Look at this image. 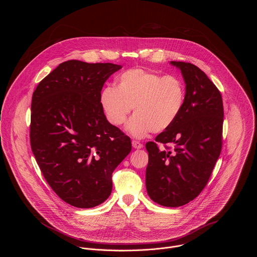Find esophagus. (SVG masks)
<instances>
[{
	"label": "esophagus",
	"mask_w": 257,
	"mask_h": 257,
	"mask_svg": "<svg viewBox=\"0 0 257 257\" xmlns=\"http://www.w3.org/2000/svg\"><path fill=\"white\" fill-rule=\"evenodd\" d=\"M132 145H133V147H134V148H136V149H141V148H143V147H144V146H143L141 143L136 142V141H134V142L132 143Z\"/></svg>",
	"instance_id": "obj_1"
}]
</instances>
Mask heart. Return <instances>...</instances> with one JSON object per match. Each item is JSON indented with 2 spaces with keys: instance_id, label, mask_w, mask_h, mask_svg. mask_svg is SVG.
I'll return each mask as SVG.
<instances>
[{
  "instance_id": "b5f03b06",
  "label": "heart",
  "mask_w": 257,
  "mask_h": 257,
  "mask_svg": "<svg viewBox=\"0 0 257 257\" xmlns=\"http://www.w3.org/2000/svg\"><path fill=\"white\" fill-rule=\"evenodd\" d=\"M114 83V87L102 90L101 108L114 126L122 124L134 108L136 114L125 126L134 138L143 139L151 132L168 130L183 110L186 88L176 75L134 68L118 74Z\"/></svg>"
}]
</instances>
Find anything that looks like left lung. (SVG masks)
Listing matches in <instances>:
<instances>
[{"label":"left lung","mask_w":257,"mask_h":257,"mask_svg":"<svg viewBox=\"0 0 257 257\" xmlns=\"http://www.w3.org/2000/svg\"><path fill=\"white\" fill-rule=\"evenodd\" d=\"M183 77L186 101L177 120L146 145V174L150 199L163 207H180L205 188L221 149L223 108L215 84L199 67L171 61ZM157 143L174 144L173 152L159 150Z\"/></svg>","instance_id":"left-lung-1"}]
</instances>
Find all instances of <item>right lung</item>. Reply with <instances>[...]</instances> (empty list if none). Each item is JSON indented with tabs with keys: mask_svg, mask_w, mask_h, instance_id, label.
Returning a JSON list of instances; mask_svg holds the SVG:
<instances>
[{
	"mask_svg": "<svg viewBox=\"0 0 257 257\" xmlns=\"http://www.w3.org/2000/svg\"><path fill=\"white\" fill-rule=\"evenodd\" d=\"M122 66L68 60L37 85L32 100L31 146L52 190L88 209L111 193V174L132 150L100 105L105 82Z\"/></svg>",
	"mask_w": 257,
	"mask_h": 257,
	"instance_id": "1",
	"label": "right lung"
}]
</instances>
